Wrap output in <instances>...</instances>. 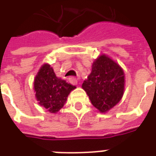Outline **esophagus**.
I'll return each mask as SVG.
<instances>
[{
  "label": "esophagus",
  "mask_w": 156,
  "mask_h": 156,
  "mask_svg": "<svg viewBox=\"0 0 156 156\" xmlns=\"http://www.w3.org/2000/svg\"><path fill=\"white\" fill-rule=\"evenodd\" d=\"M69 81H70V83H71L72 84H73V85L78 84V79H77V78H71L70 79H69Z\"/></svg>",
  "instance_id": "esophagus-1"
}]
</instances>
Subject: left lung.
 <instances>
[{
    "label": "left lung",
    "mask_w": 156,
    "mask_h": 156,
    "mask_svg": "<svg viewBox=\"0 0 156 156\" xmlns=\"http://www.w3.org/2000/svg\"><path fill=\"white\" fill-rule=\"evenodd\" d=\"M82 88L87 93L92 105L101 113H106L123 97L124 71L117 62L103 54L94 62L91 73L83 83Z\"/></svg>",
    "instance_id": "8db88e82"
}]
</instances>
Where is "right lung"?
I'll list each match as a JSON object with an SVG mask.
<instances>
[{
	"label": "right lung",
	"instance_id": "obj_1",
	"mask_svg": "<svg viewBox=\"0 0 156 156\" xmlns=\"http://www.w3.org/2000/svg\"><path fill=\"white\" fill-rule=\"evenodd\" d=\"M76 88L58 78L51 66L43 64L34 79V90L38 104L50 113H57L67 101L68 94Z\"/></svg>",
	"mask_w": 156,
	"mask_h": 156
}]
</instances>
